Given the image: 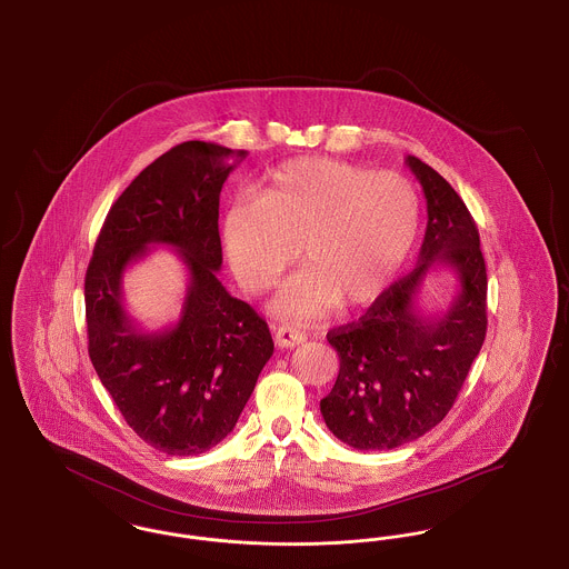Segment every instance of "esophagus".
I'll return each instance as SVG.
<instances>
[{"instance_id":"34e87169","label":"esophagus","mask_w":569,"mask_h":569,"mask_svg":"<svg viewBox=\"0 0 569 569\" xmlns=\"http://www.w3.org/2000/svg\"><path fill=\"white\" fill-rule=\"evenodd\" d=\"M305 335L295 328V326L290 325H281L274 326V343L279 346V348H297L300 343H305Z\"/></svg>"}]
</instances>
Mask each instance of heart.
<instances>
[{
    "label": "heart",
    "instance_id": "1",
    "mask_svg": "<svg viewBox=\"0 0 569 569\" xmlns=\"http://www.w3.org/2000/svg\"><path fill=\"white\" fill-rule=\"evenodd\" d=\"M420 198L406 177L335 158H298L241 193L221 219V243L237 281L269 290L297 260L307 269L279 292L283 316L316 318L335 305L362 307L403 269L418 237Z\"/></svg>",
    "mask_w": 569,
    "mask_h": 569
}]
</instances>
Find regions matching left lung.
<instances>
[{
	"instance_id": "left-lung-1",
	"label": "left lung",
	"mask_w": 569,
	"mask_h": 569,
	"mask_svg": "<svg viewBox=\"0 0 569 569\" xmlns=\"http://www.w3.org/2000/svg\"><path fill=\"white\" fill-rule=\"evenodd\" d=\"M427 198L418 264L367 313L326 335L339 376L320 401L326 427L356 450H392L439 425L487 337V264L478 226L459 193L429 163L407 156ZM446 266L460 292L439 317L417 309L426 274Z\"/></svg>"
}]
</instances>
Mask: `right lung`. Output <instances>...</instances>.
<instances>
[{"instance_id":"right-lung-1","label":"right lung","mask_w":569,"mask_h":569,"mask_svg":"<svg viewBox=\"0 0 569 569\" xmlns=\"http://www.w3.org/2000/svg\"><path fill=\"white\" fill-rule=\"evenodd\" d=\"M244 158L188 140L149 163L110 207L84 274L89 358L134 433L172 457H196L232 433L272 356L267 322L217 279L219 193ZM189 271L180 320L144 331L122 302V272L151 246Z\"/></svg>"}]
</instances>
